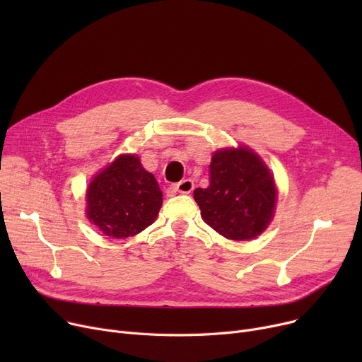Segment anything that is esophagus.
<instances>
[{
    "label": "esophagus",
    "mask_w": 362,
    "mask_h": 362,
    "mask_svg": "<svg viewBox=\"0 0 362 362\" xmlns=\"http://www.w3.org/2000/svg\"><path fill=\"white\" fill-rule=\"evenodd\" d=\"M175 189L180 194H191L194 191V182L191 179H185L175 185Z\"/></svg>",
    "instance_id": "esophagus-1"
}]
</instances>
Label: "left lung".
Wrapping results in <instances>:
<instances>
[{"mask_svg": "<svg viewBox=\"0 0 362 362\" xmlns=\"http://www.w3.org/2000/svg\"><path fill=\"white\" fill-rule=\"evenodd\" d=\"M276 197L267 165L243 146L217 151L210 164V185L194 191L204 221L232 240L261 235L273 218Z\"/></svg>", "mask_w": 362, "mask_h": 362, "instance_id": "left-lung-1", "label": "left lung"}]
</instances>
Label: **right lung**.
Returning a JSON list of instances; mask_svg holds the SVG:
<instances>
[{"mask_svg": "<svg viewBox=\"0 0 362 362\" xmlns=\"http://www.w3.org/2000/svg\"><path fill=\"white\" fill-rule=\"evenodd\" d=\"M86 201L88 218L107 236L123 239L154 223L163 194L138 157L120 156L92 180Z\"/></svg>", "mask_w": 362, "mask_h": 362, "instance_id": "1", "label": "right lung"}]
</instances>
